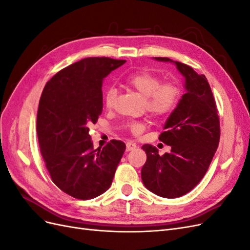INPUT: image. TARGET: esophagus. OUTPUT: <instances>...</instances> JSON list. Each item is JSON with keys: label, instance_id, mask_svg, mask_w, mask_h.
I'll return each mask as SVG.
<instances>
[{"label": "esophagus", "instance_id": "esophagus-1", "mask_svg": "<svg viewBox=\"0 0 250 250\" xmlns=\"http://www.w3.org/2000/svg\"><path fill=\"white\" fill-rule=\"evenodd\" d=\"M135 148H137V144H134L132 142H127V144H126V150L127 151H131Z\"/></svg>", "mask_w": 250, "mask_h": 250}]
</instances>
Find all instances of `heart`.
<instances>
[{
    "mask_svg": "<svg viewBox=\"0 0 250 250\" xmlns=\"http://www.w3.org/2000/svg\"><path fill=\"white\" fill-rule=\"evenodd\" d=\"M123 81L127 86L145 98L147 111L155 118L167 116L176 107L180 97V89L172 82L162 83L156 75L149 72L129 74ZM116 97L117 89L112 86L108 87L104 96L105 106L111 108ZM130 127L134 132H139L143 129L144 125L142 123H132Z\"/></svg>",
    "mask_w": 250,
    "mask_h": 250,
    "instance_id": "obj_1",
    "label": "heart"
}]
</instances>
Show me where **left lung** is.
Wrapping results in <instances>:
<instances>
[{"label":"left lung","instance_id":"1","mask_svg":"<svg viewBox=\"0 0 250 250\" xmlns=\"http://www.w3.org/2000/svg\"><path fill=\"white\" fill-rule=\"evenodd\" d=\"M171 62L185 78V90L164 125L160 141L171 146L163 156L149 144L142 146L147 161L142 168L143 184L164 198L180 197L197 186L206 175L220 140L216 102L204 75L191 66L167 57H153Z\"/></svg>","mask_w":250,"mask_h":250}]
</instances>
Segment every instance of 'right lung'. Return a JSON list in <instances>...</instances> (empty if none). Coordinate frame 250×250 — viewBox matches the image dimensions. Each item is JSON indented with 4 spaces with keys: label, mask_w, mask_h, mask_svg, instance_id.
Wrapping results in <instances>:
<instances>
[{
    "label": "right lung",
    "mask_w": 250,
    "mask_h": 250,
    "mask_svg": "<svg viewBox=\"0 0 250 250\" xmlns=\"http://www.w3.org/2000/svg\"><path fill=\"white\" fill-rule=\"evenodd\" d=\"M126 60L89 57L54 75L37 111V137L50 176L60 190L87 200L106 192L126 145L112 140L94 150L88 134L102 113L104 78Z\"/></svg>",
    "instance_id": "obj_1"
}]
</instances>
